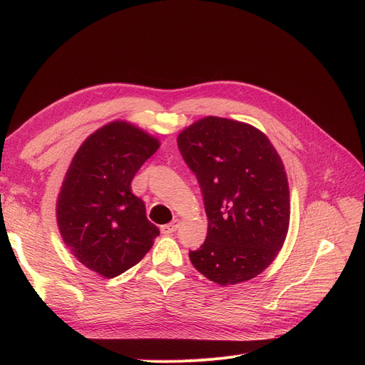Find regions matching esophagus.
Masks as SVG:
<instances>
[{"mask_svg":"<svg viewBox=\"0 0 365 365\" xmlns=\"http://www.w3.org/2000/svg\"><path fill=\"white\" fill-rule=\"evenodd\" d=\"M179 226H180V220H179V219H175V220L167 223V225H163V226H161V232H163L164 235H171L173 232L178 231Z\"/></svg>","mask_w":365,"mask_h":365,"instance_id":"esophagus-1","label":"esophagus"}]
</instances>
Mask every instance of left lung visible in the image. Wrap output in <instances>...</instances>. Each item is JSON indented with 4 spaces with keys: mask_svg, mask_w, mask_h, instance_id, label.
<instances>
[{
    "mask_svg": "<svg viewBox=\"0 0 365 365\" xmlns=\"http://www.w3.org/2000/svg\"><path fill=\"white\" fill-rule=\"evenodd\" d=\"M178 146L200 182L208 219L204 244L189 259L222 287L269 266L290 225V190L277 149L259 128L205 117L180 131Z\"/></svg>",
    "mask_w": 365,
    "mask_h": 365,
    "instance_id": "8db88e82",
    "label": "left lung"
}]
</instances>
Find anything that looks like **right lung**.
<instances>
[{"label":"right lung","mask_w":365,"mask_h":365,"mask_svg":"<svg viewBox=\"0 0 365 365\" xmlns=\"http://www.w3.org/2000/svg\"><path fill=\"white\" fill-rule=\"evenodd\" d=\"M160 140L124 120L105 124L81 143L56 201L59 232L69 252L105 278L138 264L160 235L131 180Z\"/></svg>","instance_id":"add662e5"}]
</instances>
